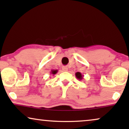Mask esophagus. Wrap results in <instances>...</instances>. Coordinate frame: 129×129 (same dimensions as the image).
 I'll list each match as a JSON object with an SVG mask.
<instances>
[{
    "label": "esophagus",
    "mask_w": 129,
    "mask_h": 129,
    "mask_svg": "<svg viewBox=\"0 0 129 129\" xmlns=\"http://www.w3.org/2000/svg\"><path fill=\"white\" fill-rule=\"evenodd\" d=\"M62 70H63V71H64V72H67L68 70V68H67V67H66V66H63V68H62Z\"/></svg>",
    "instance_id": "obj_1"
}]
</instances>
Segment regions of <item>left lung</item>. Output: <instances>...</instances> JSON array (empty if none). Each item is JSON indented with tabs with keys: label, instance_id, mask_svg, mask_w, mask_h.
Here are the masks:
<instances>
[{
	"label": "left lung",
	"instance_id": "8db88e82",
	"mask_svg": "<svg viewBox=\"0 0 129 129\" xmlns=\"http://www.w3.org/2000/svg\"><path fill=\"white\" fill-rule=\"evenodd\" d=\"M75 75L76 78L80 80H82L83 78V75L81 73H80V72H76V73H75Z\"/></svg>",
	"mask_w": 129,
	"mask_h": 129
}]
</instances>
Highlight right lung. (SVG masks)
Instances as JSON below:
<instances>
[{"label": "right lung", "mask_w": 129, "mask_h": 129, "mask_svg": "<svg viewBox=\"0 0 129 129\" xmlns=\"http://www.w3.org/2000/svg\"><path fill=\"white\" fill-rule=\"evenodd\" d=\"M57 72H58V70H54V69H53V70H51V72H50V74H51V75H55V74L57 73Z\"/></svg>", "instance_id": "add662e5"}]
</instances>
